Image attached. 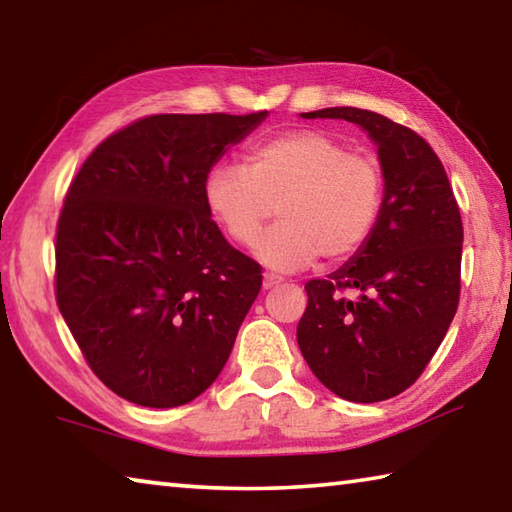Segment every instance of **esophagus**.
<instances>
[{
	"label": "esophagus",
	"instance_id": "34e87169",
	"mask_svg": "<svg viewBox=\"0 0 512 512\" xmlns=\"http://www.w3.org/2000/svg\"><path fill=\"white\" fill-rule=\"evenodd\" d=\"M280 284H282V277L271 275V273H266V275H264V282H262L264 291H268V288H275V286H280Z\"/></svg>",
	"mask_w": 512,
	"mask_h": 512
}]
</instances>
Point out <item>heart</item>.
<instances>
[{
	"mask_svg": "<svg viewBox=\"0 0 512 512\" xmlns=\"http://www.w3.org/2000/svg\"><path fill=\"white\" fill-rule=\"evenodd\" d=\"M385 199L383 167L353 154L322 129H293L255 145L246 167L215 163L203 181V203L232 244L250 248L277 208L280 224L259 241L257 257L291 273L320 255L342 264L374 235Z\"/></svg>",
	"mask_w": 512,
	"mask_h": 512,
	"instance_id": "1",
	"label": "heart"
}]
</instances>
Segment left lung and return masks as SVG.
Instances as JSON below:
<instances>
[{
  "label": "left lung",
  "instance_id": "obj_1",
  "mask_svg": "<svg viewBox=\"0 0 512 512\" xmlns=\"http://www.w3.org/2000/svg\"><path fill=\"white\" fill-rule=\"evenodd\" d=\"M302 118L358 125L378 147L385 199L367 246L306 282L297 345L315 378L353 403L405 392L448 333L461 291L463 226L439 156L376 111L327 107ZM342 290H353L347 298Z\"/></svg>",
  "mask_w": 512,
  "mask_h": 512
}]
</instances>
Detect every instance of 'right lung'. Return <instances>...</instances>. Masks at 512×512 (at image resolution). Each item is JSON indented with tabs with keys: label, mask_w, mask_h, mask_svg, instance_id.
Segmentation results:
<instances>
[{
	"label": "right lung",
	"mask_w": 512,
	"mask_h": 512,
	"mask_svg": "<svg viewBox=\"0 0 512 512\" xmlns=\"http://www.w3.org/2000/svg\"><path fill=\"white\" fill-rule=\"evenodd\" d=\"M266 116L136 120L91 152L64 197L60 313L94 374L129 403L185 405L226 365L262 271L221 235L203 181Z\"/></svg>",
	"instance_id": "1"
}]
</instances>
